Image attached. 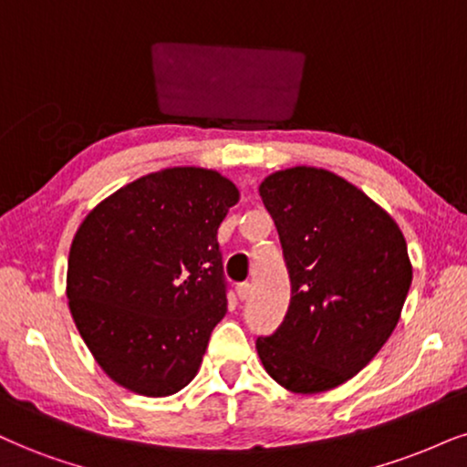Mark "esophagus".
Listing matches in <instances>:
<instances>
[{"mask_svg":"<svg viewBox=\"0 0 467 467\" xmlns=\"http://www.w3.org/2000/svg\"><path fill=\"white\" fill-rule=\"evenodd\" d=\"M235 295H238L240 301H246L251 295V285L249 284H240L238 287H235Z\"/></svg>","mask_w":467,"mask_h":467,"instance_id":"obj_1","label":"esophagus"}]
</instances>
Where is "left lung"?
I'll list each match as a JSON object with an SVG mask.
<instances>
[{
    "mask_svg": "<svg viewBox=\"0 0 467 467\" xmlns=\"http://www.w3.org/2000/svg\"><path fill=\"white\" fill-rule=\"evenodd\" d=\"M260 197L277 224L292 298L279 329L257 337V355L281 388L327 392L392 336L413 275L405 235L366 192L316 166L270 172Z\"/></svg>",
    "mask_w": 467,
    "mask_h": 467,
    "instance_id": "1",
    "label": "left lung"
}]
</instances>
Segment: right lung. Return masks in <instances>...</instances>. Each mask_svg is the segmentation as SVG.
<instances>
[{"label":"right lung","instance_id":"add662e5","mask_svg":"<svg viewBox=\"0 0 467 467\" xmlns=\"http://www.w3.org/2000/svg\"><path fill=\"white\" fill-rule=\"evenodd\" d=\"M238 201L218 171L172 166L86 214L68 251V309L114 383L155 399L197 377L227 312L216 234Z\"/></svg>","mask_w":467,"mask_h":467}]
</instances>
